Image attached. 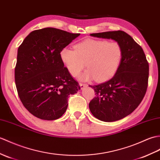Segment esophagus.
I'll return each instance as SVG.
<instances>
[{"label": "esophagus", "mask_w": 160, "mask_h": 160, "mask_svg": "<svg viewBox=\"0 0 160 160\" xmlns=\"http://www.w3.org/2000/svg\"><path fill=\"white\" fill-rule=\"evenodd\" d=\"M79 85H80V88H81V89H83L85 87L87 86L86 84H83V83H80Z\"/></svg>", "instance_id": "obj_1"}]
</instances>
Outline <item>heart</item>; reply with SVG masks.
Returning <instances> with one entry per match:
<instances>
[{
  "label": "heart",
  "mask_w": 160,
  "mask_h": 160,
  "mask_svg": "<svg viewBox=\"0 0 160 160\" xmlns=\"http://www.w3.org/2000/svg\"><path fill=\"white\" fill-rule=\"evenodd\" d=\"M61 58L69 73L73 77L79 75L86 62L88 68L80 79H93L103 82L111 78L119 68L122 57V48L117 42L87 39L78 43L75 50L65 48Z\"/></svg>",
  "instance_id": "1"
}]
</instances>
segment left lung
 Here are the masks:
<instances>
[{
	"instance_id": "obj_1",
	"label": "left lung",
	"mask_w": 160,
	"mask_h": 160,
	"mask_svg": "<svg viewBox=\"0 0 160 160\" xmlns=\"http://www.w3.org/2000/svg\"><path fill=\"white\" fill-rule=\"evenodd\" d=\"M95 38L112 39L122 48V57L117 73L110 80L95 86L96 96L89 109L98 119L105 122L120 120L130 114L145 95L148 63L142 48L124 31L92 33Z\"/></svg>"
}]
</instances>
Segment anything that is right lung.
I'll return each mask as SVG.
<instances>
[{"mask_svg": "<svg viewBox=\"0 0 160 160\" xmlns=\"http://www.w3.org/2000/svg\"><path fill=\"white\" fill-rule=\"evenodd\" d=\"M80 33L55 28L32 31L18 48L15 82L22 104L35 117L56 120L68 108L78 82L64 67L61 52Z\"/></svg>", "mask_w": 160, "mask_h": 160, "instance_id": "1", "label": "right lung"}]
</instances>
